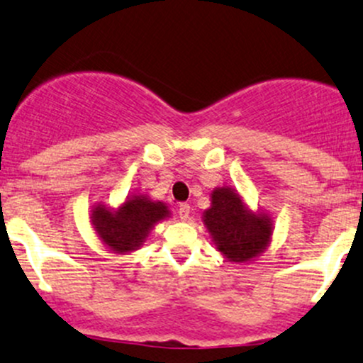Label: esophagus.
Here are the masks:
<instances>
[{
	"mask_svg": "<svg viewBox=\"0 0 363 363\" xmlns=\"http://www.w3.org/2000/svg\"><path fill=\"white\" fill-rule=\"evenodd\" d=\"M177 213H179V217H181V220H188L189 213H191V206L188 205V203H181V205H179Z\"/></svg>",
	"mask_w": 363,
	"mask_h": 363,
	"instance_id": "esophagus-1",
	"label": "esophagus"
}]
</instances>
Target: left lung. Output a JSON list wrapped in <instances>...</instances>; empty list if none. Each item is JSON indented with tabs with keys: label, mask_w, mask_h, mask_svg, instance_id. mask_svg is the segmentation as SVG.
Here are the masks:
<instances>
[{
	"label": "left lung",
	"mask_w": 363,
	"mask_h": 363,
	"mask_svg": "<svg viewBox=\"0 0 363 363\" xmlns=\"http://www.w3.org/2000/svg\"><path fill=\"white\" fill-rule=\"evenodd\" d=\"M201 215L217 252L234 264L260 257L272 241L274 220L265 210H252L233 186L215 188Z\"/></svg>",
	"instance_id": "obj_1"
}]
</instances>
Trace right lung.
I'll use <instances>...</instances> for the list:
<instances>
[{"label": "right lung", "instance_id": "right-lung-1", "mask_svg": "<svg viewBox=\"0 0 363 363\" xmlns=\"http://www.w3.org/2000/svg\"><path fill=\"white\" fill-rule=\"evenodd\" d=\"M169 217L167 203L151 200L148 194L130 193L117 208L103 205L101 201L94 203L89 222L110 252L129 255L141 248L155 225Z\"/></svg>", "mask_w": 363, "mask_h": 363}]
</instances>
